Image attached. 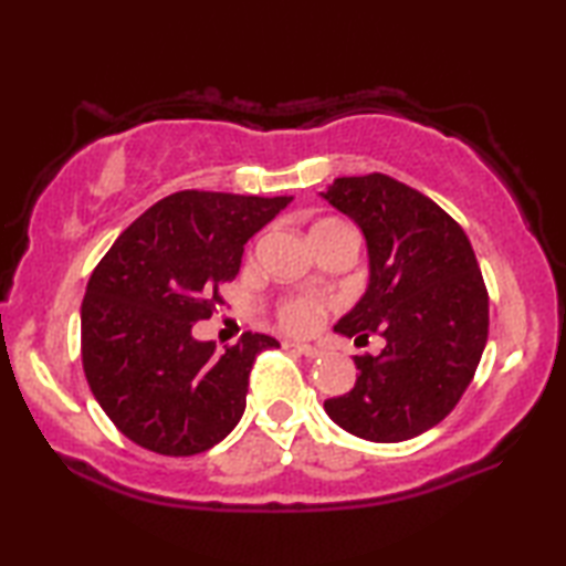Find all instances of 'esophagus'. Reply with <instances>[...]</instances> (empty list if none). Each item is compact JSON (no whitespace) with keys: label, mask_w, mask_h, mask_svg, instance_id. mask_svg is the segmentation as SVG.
<instances>
[{"label":"esophagus","mask_w":566,"mask_h":566,"mask_svg":"<svg viewBox=\"0 0 566 566\" xmlns=\"http://www.w3.org/2000/svg\"><path fill=\"white\" fill-rule=\"evenodd\" d=\"M290 347L294 349V352H300V354H304V357H310V359H314V357H319V349L317 347H312V344H290Z\"/></svg>","instance_id":"1"}]
</instances>
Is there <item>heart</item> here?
<instances>
[{
	"mask_svg": "<svg viewBox=\"0 0 566 566\" xmlns=\"http://www.w3.org/2000/svg\"><path fill=\"white\" fill-rule=\"evenodd\" d=\"M337 229H349L347 224L337 222V219H322V222H314L310 229V239L312 237H322L327 232H337ZM280 319L282 324L290 332H310L314 324L319 319V304L317 302H306V300H292V302H284L282 304V312H280Z\"/></svg>",
	"mask_w": 566,
	"mask_h": 566,
	"instance_id": "heart-1",
	"label": "heart"
}]
</instances>
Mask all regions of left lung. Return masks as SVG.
Instances as JSON below:
<instances>
[{
  "label": "left lung",
  "mask_w": 566,
  "mask_h": 566,
  "mask_svg": "<svg viewBox=\"0 0 566 566\" xmlns=\"http://www.w3.org/2000/svg\"><path fill=\"white\" fill-rule=\"evenodd\" d=\"M319 197L361 229L369 256L367 290L334 332L387 342L354 357L357 381L324 411L367 442H407L457 407L482 359L490 300L474 249L442 207L387 175L339 177Z\"/></svg>",
  "instance_id": "obj_1"
}]
</instances>
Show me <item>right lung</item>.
I'll list each match as a JSON object with an SVG mask.
<instances>
[{"mask_svg": "<svg viewBox=\"0 0 566 566\" xmlns=\"http://www.w3.org/2000/svg\"><path fill=\"white\" fill-rule=\"evenodd\" d=\"M292 197L177 191L124 229L82 302V364L114 427L149 452L191 457L232 432L256 354L280 342L244 332L224 354L191 337L222 304L244 244Z\"/></svg>", "mask_w": 566, "mask_h": 566, "instance_id": "obj_1", "label": "right lung"}]
</instances>
